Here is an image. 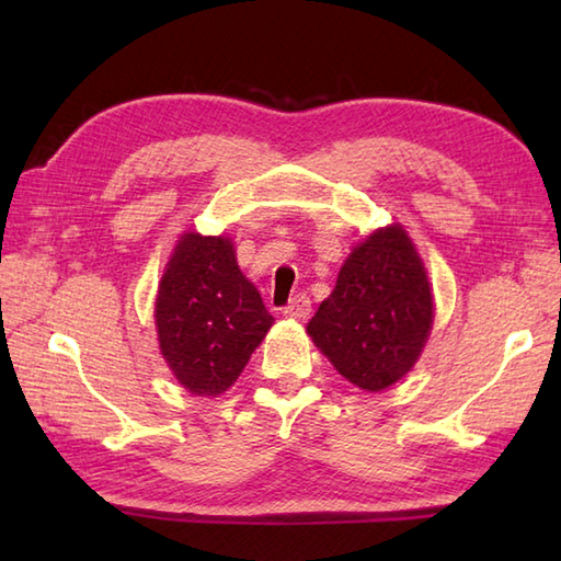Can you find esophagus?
Returning <instances> with one entry per match:
<instances>
[{"label":"esophagus","mask_w":561,"mask_h":561,"mask_svg":"<svg viewBox=\"0 0 561 561\" xmlns=\"http://www.w3.org/2000/svg\"><path fill=\"white\" fill-rule=\"evenodd\" d=\"M311 313V299H308L306 294H296L294 299L284 306V316L294 318V320H304Z\"/></svg>","instance_id":"1"}]
</instances>
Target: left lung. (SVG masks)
<instances>
[{"mask_svg":"<svg viewBox=\"0 0 561 561\" xmlns=\"http://www.w3.org/2000/svg\"><path fill=\"white\" fill-rule=\"evenodd\" d=\"M434 323L422 257L400 224L356 245L308 335L356 388L378 392L412 371Z\"/></svg>","mask_w":561,"mask_h":561,"instance_id":"left-lung-1","label":"left lung"}]
</instances>
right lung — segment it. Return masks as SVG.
I'll return each mask as SVG.
<instances>
[{"mask_svg": "<svg viewBox=\"0 0 561 561\" xmlns=\"http://www.w3.org/2000/svg\"><path fill=\"white\" fill-rule=\"evenodd\" d=\"M159 347L187 392L217 398L241 376L274 318L238 270L231 238L185 231L159 282Z\"/></svg>", "mask_w": 561, "mask_h": 561, "instance_id": "right-lung-1", "label": "right lung"}]
</instances>
